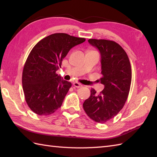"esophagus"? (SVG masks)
I'll return each mask as SVG.
<instances>
[{"label": "esophagus", "mask_w": 157, "mask_h": 157, "mask_svg": "<svg viewBox=\"0 0 157 157\" xmlns=\"http://www.w3.org/2000/svg\"><path fill=\"white\" fill-rule=\"evenodd\" d=\"M73 86H74L75 87H76V88H81V87H82V86H83L81 84H79V83L77 82L73 83Z\"/></svg>", "instance_id": "obj_1"}]
</instances>
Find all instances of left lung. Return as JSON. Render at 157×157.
<instances>
[{"mask_svg":"<svg viewBox=\"0 0 157 157\" xmlns=\"http://www.w3.org/2000/svg\"><path fill=\"white\" fill-rule=\"evenodd\" d=\"M88 42L101 54L102 78L100 82L105 88L98 94L92 88L83 107L92 120L103 123L117 115L124 106L131 85L132 68L128 55L117 43L96 39H89Z\"/></svg>","mask_w":157,"mask_h":157,"instance_id":"obj_1","label":"left lung"}]
</instances>
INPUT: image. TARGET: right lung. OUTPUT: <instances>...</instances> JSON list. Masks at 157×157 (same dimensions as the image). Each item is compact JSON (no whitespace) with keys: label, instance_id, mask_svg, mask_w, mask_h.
I'll use <instances>...</instances> for the list:
<instances>
[{"label":"right lung","instance_id":"obj_1","mask_svg":"<svg viewBox=\"0 0 157 157\" xmlns=\"http://www.w3.org/2000/svg\"><path fill=\"white\" fill-rule=\"evenodd\" d=\"M85 40L56 33L43 38L32 48L22 74L25 101L32 111L48 115L61 107L71 83L64 80L56 71L70 50Z\"/></svg>","mask_w":157,"mask_h":157}]
</instances>
